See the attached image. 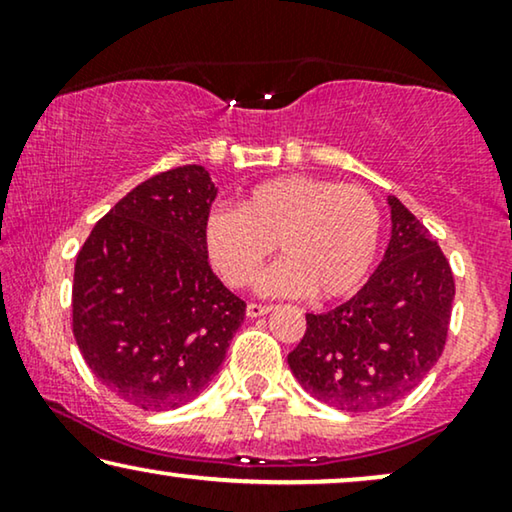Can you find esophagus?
Here are the masks:
<instances>
[{"mask_svg":"<svg viewBox=\"0 0 512 512\" xmlns=\"http://www.w3.org/2000/svg\"><path fill=\"white\" fill-rule=\"evenodd\" d=\"M270 310H272L270 305H261V303H249V305H247V314H249L251 319H254V317H263V314H268Z\"/></svg>","mask_w":512,"mask_h":512,"instance_id":"obj_1","label":"esophagus"}]
</instances>
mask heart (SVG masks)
<instances>
[{"label":"heart","instance_id":"obj_1","mask_svg":"<svg viewBox=\"0 0 512 512\" xmlns=\"http://www.w3.org/2000/svg\"><path fill=\"white\" fill-rule=\"evenodd\" d=\"M380 237L382 214L366 188L305 174L263 181L242 207L212 209L205 226L209 258L230 286L254 282L279 242L284 258L258 277V291L282 298L352 296Z\"/></svg>","mask_w":512,"mask_h":512}]
</instances>
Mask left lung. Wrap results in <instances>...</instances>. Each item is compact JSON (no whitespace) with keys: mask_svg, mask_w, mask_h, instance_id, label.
Instances as JSON below:
<instances>
[{"mask_svg":"<svg viewBox=\"0 0 512 512\" xmlns=\"http://www.w3.org/2000/svg\"><path fill=\"white\" fill-rule=\"evenodd\" d=\"M391 240L373 277L352 300L305 314L289 354L300 387L347 412L387 408L429 375L445 349L454 277L422 221L389 195Z\"/></svg>","mask_w":512,"mask_h":512,"instance_id":"1","label":"left lung"}]
</instances>
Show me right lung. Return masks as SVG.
<instances>
[{
	"instance_id": "right-lung-1",
	"label": "right lung",
	"mask_w": 512,
	"mask_h": 512,
	"mask_svg": "<svg viewBox=\"0 0 512 512\" xmlns=\"http://www.w3.org/2000/svg\"><path fill=\"white\" fill-rule=\"evenodd\" d=\"M214 198L202 165L160 172L118 200L76 256V345L111 394L142 410L193 401L244 321L247 303L207 261Z\"/></svg>"
}]
</instances>
